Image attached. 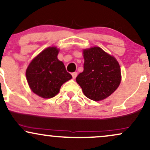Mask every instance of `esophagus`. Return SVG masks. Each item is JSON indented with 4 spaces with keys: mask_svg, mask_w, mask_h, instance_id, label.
I'll return each mask as SVG.
<instances>
[{
    "mask_svg": "<svg viewBox=\"0 0 150 150\" xmlns=\"http://www.w3.org/2000/svg\"><path fill=\"white\" fill-rule=\"evenodd\" d=\"M72 76H73V79H75V78H76V77L77 76V73H72Z\"/></svg>",
    "mask_w": 150,
    "mask_h": 150,
    "instance_id": "1",
    "label": "esophagus"
}]
</instances>
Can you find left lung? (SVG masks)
Instances as JSON below:
<instances>
[{
    "label": "left lung",
    "mask_w": 150,
    "mask_h": 150,
    "mask_svg": "<svg viewBox=\"0 0 150 150\" xmlns=\"http://www.w3.org/2000/svg\"><path fill=\"white\" fill-rule=\"evenodd\" d=\"M84 70L76 77L85 97L101 101L109 97L121 82L120 65L114 56L99 46L82 50Z\"/></svg>",
    "instance_id": "left-lung-1"
}]
</instances>
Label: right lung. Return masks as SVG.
<instances>
[{"label":"right lung","mask_w":150,"mask_h":150,"mask_svg":"<svg viewBox=\"0 0 150 150\" xmlns=\"http://www.w3.org/2000/svg\"><path fill=\"white\" fill-rule=\"evenodd\" d=\"M59 51L56 46L46 48L32 60L26 70L30 89L44 99L55 97L63 84L72 79L64 63L58 59Z\"/></svg>","instance_id":"1"}]
</instances>
